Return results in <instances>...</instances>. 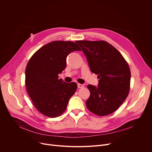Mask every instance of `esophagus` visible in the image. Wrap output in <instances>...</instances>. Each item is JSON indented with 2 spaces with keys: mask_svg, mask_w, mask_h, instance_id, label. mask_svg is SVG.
<instances>
[{
  "mask_svg": "<svg viewBox=\"0 0 152 152\" xmlns=\"http://www.w3.org/2000/svg\"><path fill=\"white\" fill-rule=\"evenodd\" d=\"M77 87L79 88H82L84 87V86L83 84H80V83H77Z\"/></svg>",
  "mask_w": 152,
  "mask_h": 152,
  "instance_id": "obj_1",
  "label": "esophagus"
}]
</instances>
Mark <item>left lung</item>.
Masks as SVG:
<instances>
[{"instance_id":"obj_1","label":"left lung","mask_w":152,"mask_h":152,"mask_svg":"<svg viewBox=\"0 0 152 152\" xmlns=\"http://www.w3.org/2000/svg\"><path fill=\"white\" fill-rule=\"evenodd\" d=\"M87 59L91 71L98 75V87L88 85V110L98 116L115 112L127 98L131 70L123 55L105 41H76Z\"/></svg>"}]
</instances>
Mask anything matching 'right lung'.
Here are the masks:
<instances>
[{"label":"right lung","mask_w":152,"mask_h":152,"mask_svg":"<svg viewBox=\"0 0 152 152\" xmlns=\"http://www.w3.org/2000/svg\"><path fill=\"white\" fill-rule=\"evenodd\" d=\"M75 50H81L75 42L54 41L38 49L26 67L25 85L37 110L50 118L61 115L75 93V82L66 83L58 75L66 67V58Z\"/></svg>","instance_id":"obj_1"}]
</instances>
